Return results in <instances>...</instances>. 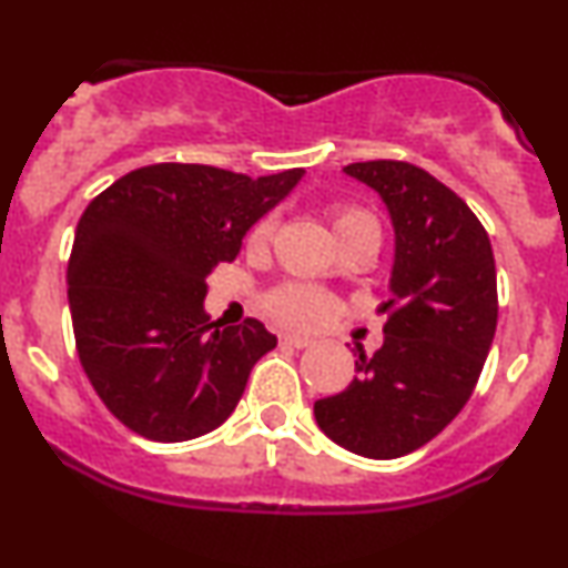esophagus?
Masks as SVG:
<instances>
[{"label":"esophagus","instance_id":"34e87169","mask_svg":"<svg viewBox=\"0 0 568 568\" xmlns=\"http://www.w3.org/2000/svg\"><path fill=\"white\" fill-rule=\"evenodd\" d=\"M280 344H288V347L304 349V347H310L312 338L310 336H298V334H283V336H280Z\"/></svg>","mask_w":568,"mask_h":568}]
</instances>
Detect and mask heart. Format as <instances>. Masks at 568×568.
I'll list each match as a JSON object with an SVG mask.
<instances>
[{
  "instance_id": "obj_1",
  "label": "heart",
  "mask_w": 568,
  "mask_h": 568,
  "mask_svg": "<svg viewBox=\"0 0 568 568\" xmlns=\"http://www.w3.org/2000/svg\"><path fill=\"white\" fill-rule=\"evenodd\" d=\"M331 226H334L338 245L352 243V240L361 237L379 240V224H376V219L371 216L368 211H363V207L336 205L334 211H331ZM272 232H275V221H258L251 230L247 245H251L253 251H262V247H266V243L272 240ZM266 312H270L277 323L288 325V328H312V325L321 323L331 312V298L328 293L315 288V285L288 283L280 285V288H275L266 296Z\"/></svg>"
}]
</instances>
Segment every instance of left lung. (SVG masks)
Masks as SVG:
<instances>
[{
	"mask_svg": "<svg viewBox=\"0 0 568 568\" xmlns=\"http://www.w3.org/2000/svg\"><path fill=\"white\" fill-rule=\"evenodd\" d=\"M379 194L395 232L384 342L357 344V376L315 403L317 427L352 454L397 459L433 440L470 400L497 331L491 243L465 200L408 162L344 168Z\"/></svg>",
	"mask_w": 568,
	"mask_h": 568,
	"instance_id": "8db88e82",
	"label": "left lung"
}]
</instances>
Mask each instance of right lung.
<instances>
[{"mask_svg":"<svg viewBox=\"0 0 568 568\" xmlns=\"http://www.w3.org/2000/svg\"><path fill=\"white\" fill-rule=\"evenodd\" d=\"M304 179L211 165L139 168L84 207L69 258V310L90 384L149 440L200 438L230 419L258 357L262 321L213 323L205 277Z\"/></svg>","mask_w":568,"mask_h":568,"instance_id":"right-lung-1","label":"right lung"}]
</instances>
